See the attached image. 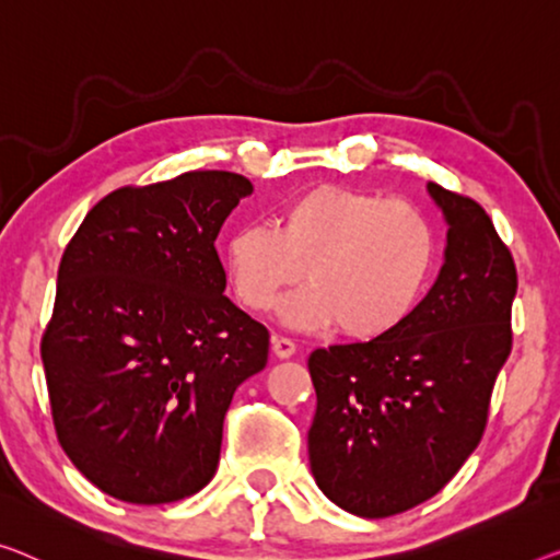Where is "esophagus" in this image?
<instances>
[{"mask_svg": "<svg viewBox=\"0 0 560 560\" xmlns=\"http://www.w3.org/2000/svg\"><path fill=\"white\" fill-rule=\"evenodd\" d=\"M271 349L279 360H289V357L296 354V345L287 337H271Z\"/></svg>", "mask_w": 560, "mask_h": 560, "instance_id": "34e87169", "label": "esophagus"}]
</instances>
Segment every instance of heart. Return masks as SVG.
Returning a JSON list of instances; mask_svg holds the SVG:
<instances>
[{"mask_svg":"<svg viewBox=\"0 0 560 560\" xmlns=\"http://www.w3.org/2000/svg\"><path fill=\"white\" fill-rule=\"evenodd\" d=\"M435 236L407 200L319 186L281 208L273 226L246 223L226 241V271L238 302L269 312L302 277L308 287L281 306L291 329L339 324L349 337L395 329L420 299Z\"/></svg>","mask_w":560,"mask_h":560,"instance_id":"b5f03b06","label":"heart"}]
</instances>
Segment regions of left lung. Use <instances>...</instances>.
<instances>
[{
    "label": "left lung",
    "instance_id": "1",
    "mask_svg": "<svg viewBox=\"0 0 560 560\" xmlns=\"http://www.w3.org/2000/svg\"><path fill=\"white\" fill-rule=\"evenodd\" d=\"M447 223L428 296L370 341L314 349L308 465L331 503L387 518L438 495L478 447L511 354L513 256L470 198L428 183Z\"/></svg>",
    "mask_w": 560,
    "mask_h": 560
}]
</instances>
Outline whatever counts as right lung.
<instances>
[{
	"mask_svg": "<svg viewBox=\"0 0 560 560\" xmlns=\"http://www.w3.org/2000/svg\"><path fill=\"white\" fill-rule=\"evenodd\" d=\"M252 194L229 171L120 188L65 248L42 364L57 440L107 495L173 503L219 467L233 392L269 360V331L223 294L215 254Z\"/></svg>",
	"mask_w": 560,
	"mask_h": 560,
	"instance_id": "add662e5",
	"label": "right lung"
}]
</instances>
